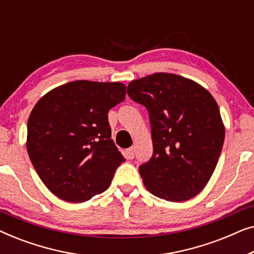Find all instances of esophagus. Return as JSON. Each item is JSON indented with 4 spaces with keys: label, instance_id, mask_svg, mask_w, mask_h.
Wrapping results in <instances>:
<instances>
[{
    "label": "esophagus",
    "instance_id": "34e87169",
    "mask_svg": "<svg viewBox=\"0 0 254 254\" xmlns=\"http://www.w3.org/2000/svg\"><path fill=\"white\" fill-rule=\"evenodd\" d=\"M125 156L128 159H133L134 158V148H129L125 151Z\"/></svg>",
    "mask_w": 254,
    "mask_h": 254
}]
</instances>
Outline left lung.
<instances>
[{"mask_svg": "<svg viewBox=\"0 0 254 254\" xmlns=\"http://www.w3.org/2000/svg\"><path fill=\"white\" fill-rule=\"evenodd\" d=\"M127 93L150 119L154 154L138 168L145 189L171 202L192 199L209 182L223 147L216 100L196 82L169 72L131 81Z\"/></svg>", "mask_w": 254, "mask_h": 254, "instance_id": "left-lung-1", "label": "left lung"}]
</instances>
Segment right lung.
Segmentation results:
<instances>
[{"label":"right lung","instance_id":"1","mask_svg":"<svg viewBox=\"0 0 254 254\" xmlns=\"http://www.w3.org/2000/svg\"><path fill=\"white\" fill-rule=\"evenodd\" d=\"M125 96L120 82L74 81L38 100L27 121L26 149L54 195L78 203L109 189L125 158L111 140L107 113Z\"/></svg>","mask_w":254,"mask_h":254}]
</instances>
